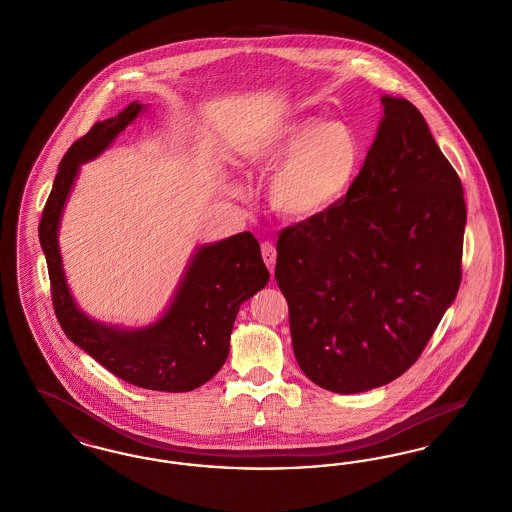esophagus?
<instances>
[{"instance_id": "esophagus-1", "label": "esophagus", "mask_w": 512, "mask_h": 512, "mask_svg": "<svg viewBox=\"0 0 512 512\" xmlns=\"http://www.w3.org/2000/svg\"><path fill=\"white\" fill-rule=\"evenodd\" d=\"M261 255H263V261L267 265L270 274L274 272V263H276V247L270 244V242H263L261 244Z\"/></svg>"}]
</instances>
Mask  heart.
I'll return each mask as SVG.
<instances>
[{"instance_id":"1","label":"heart","mask_w":512,"mask_h":512,"mask_svg":"<svg viewBox=\"0 0 512 512\" xmlns=\"http://www.w3.org/2000/svg\"><path fill=\"white\" fill-rule=\"evenodd\" d=\"M249 163L263 171L279 164L270 182L272 207L290 219H313L349 192L359 171L361 144L345 122L297 117L267 144L255 147Z\"/></svg>"}]
</instances>
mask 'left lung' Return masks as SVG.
Here are the masks:
<instances>
[{
  "label": "left lung",
  "instance_id": "8db88e82",
  "mask_svg": "<svg viewBox=\"0 0 512 512\" xmlns=\"http://www.w3.org/2000/svg\"><path fill=\"white\" fill-rule=\"evenodd\" d=\"M382 105L347 195L276 244L297 365L336 393L409 370L461 286V178L411 101L384 96Z\"/></svg>",
  "mask_w": 512,
  "mask_h": 512
}]
</instances>
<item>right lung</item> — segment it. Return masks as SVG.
Masks as SVG:
<instances>
[{"label":"right lung","mask_w":512,"mask_h":512,"mask_svg":"<svg viewBox=\"0 0 512 512\" xmlns=\"http://www.w3.org/2000/svg\"><path fill=\"white\" fill-rule=\"evenodd\" d=\"M132 101L117 117L99 121L78 138L55 174L42 220L40 245L48 261L51 301L67 338L124 382L144 390L192 391L209 382L230 351V334L240 305L263 290L268 270L251 232L201 245L186 268L169 309L138 330L107 326L74 303L57 242L59 222L80 165L96 159L142 113Z\"/></svg>","instance_id":"right-lung-1"}]
</instances>
